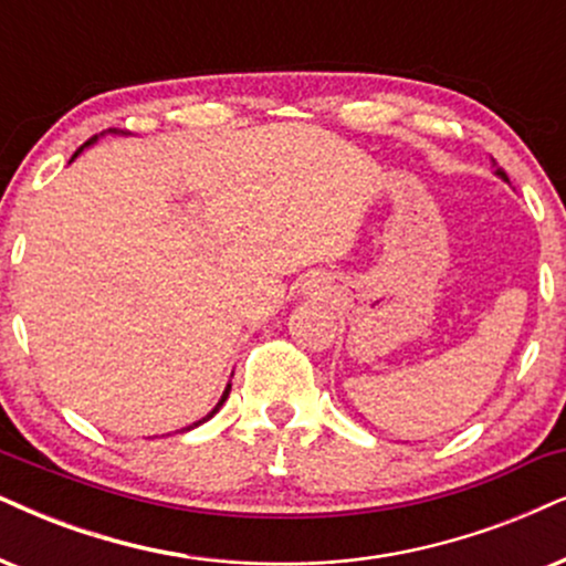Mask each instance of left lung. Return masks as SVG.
I'll list each match as a JSON object with an SVG mask.
<instances>
[{
	"instance_id": "obj_1",
	"label": "left lung",
	"mask_w": 566,
	"mask_h": 566,
	"mask_svg": "<svg viewBox=\"0 0 566 566\" xmlns=\"http://www.w3.org/2000/svg\"><path fill=\"white\" fill-rule=\"evenodd\" d=\"M496 175H499V177H502V180H504V182H510V177H506V175H504V171H502V169H496Z\"/></svg>"
}]
</instances>
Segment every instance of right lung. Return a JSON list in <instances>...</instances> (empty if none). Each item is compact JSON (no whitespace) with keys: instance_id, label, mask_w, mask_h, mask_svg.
I'll return each mask as SVG.
<instances>
[{"instance_id":"1","label":"right lung","mask_w":566,"mask_h":566,"mask_svg":"<svg viewBox=\"0 0 566 566\" xmlns=\"http://www.w3.org/2000/svg\"><path fill=\"white\" fill-rule=\"evenodd\" d=\"M109 133H117V130H109ZM91 143H96V138H91L88 143H85V146H91ZM85 146H81V148H77V151H75V156H77V154H81ZM75 156H73V159H75ZM73 159H70V161H73ZM230 389H232V384H227L224 395H221V399H219V402H217V405H213V410H211L209 415H206V418H200V420H198V423H192V426H188V428H182V431H190V428H196V426H200V423H206V420H211V418H213V415H217V412L221 410V405H224V402H227V397H230Z\"/></svg>"}]
</instances>
